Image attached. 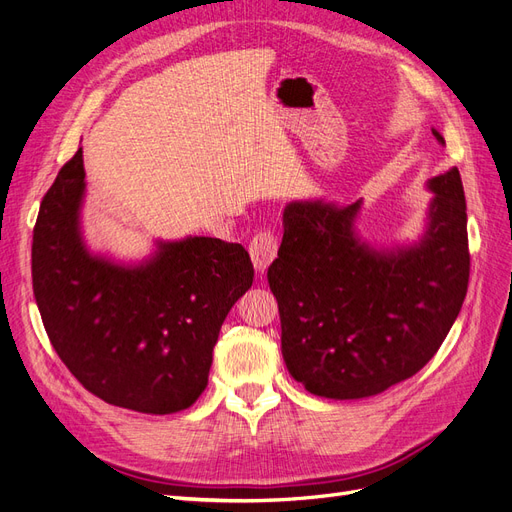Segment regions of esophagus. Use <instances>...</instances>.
I'll list each match as a JSON object with an SVG mask.
<instances>
[{
	"instance_id": "1",
	"label": "esophagus",
	"mask_w": 512,
	"mask_h": 512,
	"mask_svg": "<svg viewBox=\"0 0 512 512\" xmlns=\"http://www.w3.org/2000/svg\"><path fill=\"white\" fill-rule=\"evenodd\" d=\"M277 247H280V241H277V235L271 230H260L252 237L250 256L258 273H265L269 269V265L277 256Z\"/></svg>"
}]
</instances>
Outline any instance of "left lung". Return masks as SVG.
I'll list each match as a JSON object with an SVG mask.
<instances>
[{"mask_svg":"<svg viewBox=\"0 0 512 512\" xmlns=\"http://www.w3.org/2000/svg\"><path fill=\"white\" fill-rule=\"evenodd\" d=\"M438 143L444 138L433 130ZM423 239L378 252L354 232L361 200H297L269 267L282 354L305 391L361 399L412 378L451 331L468 292V213L457 168L429 179Z\"/></svg>","mask_w":512,"mask_h":512,"instance_id":"obj_1","label":"left lung"}]
</instances>
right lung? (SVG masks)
<instances>
[{"label": "right lung", "instance_id": "add662e5", "mask_svg": "<svg viewBox=\"0 0 512 512\" xmlns=\"http://www.w3.org/2000/svg\"><path fill=\"white\" fill-rule=\"evenodd\" d=\"M83 149L44 194L32 243L34 297L55 352L89 393L145 414L190 408L205 391L230 307L254 282L239 243H158L136 267L94 256L81 235Z\"/></svg>", "mask_w": 512, "mask_h": 512}]
</instances>
